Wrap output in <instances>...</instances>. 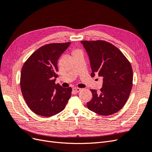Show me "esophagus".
I'll use <instances>...</instances> for the list:
<instances>
[{
	"label": "esophagus",
	"mask_w": 152,
	"mask_h": 152,
	"mask_svg": "<svg viewBox=\"0 0 152 152\" xmlns=\"http://www.w3.org/2000/svg\"><path fill=\"white\" fill-rule=\"evenodd\" d=\"M80 91H81V89L78 88V87H74V88H73V92L74 93H78Z\"/></svg>",
	"instance_id": "obj_1"
}]
</instances>
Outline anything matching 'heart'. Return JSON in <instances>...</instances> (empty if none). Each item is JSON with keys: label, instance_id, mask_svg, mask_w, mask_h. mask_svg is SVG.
Wrapping results in <instances>:
<instances>
[{"label": "heart", "instance_id": "b5f03b06", "mask_svg": "<svg viewBox=\"0 0 152 152\" xmlns=\"http://www.w3.org/2000/svg\"><path fill=\"white\" fill-rule=\"evenodd\" d=\"M77 52H80V50H75V51L73 52V53H77Z\"/></svg>", "mask_w": 152, "mask_h": 152}]
</instances>
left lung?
<instances>
[{
  "mask_svg": "<svg viewBox=\"0 0 152 152\" xmlns=\"http://www.w3.org/2000/svg\"><path fill=\"white\" fill-rule=\"evenodd\" d=\"M89 58L92 73L103 78V87L98 92L90 89L93 98L87 103L91 111L101 115L118 112L130 95L133 80L130 62L117 47L104 40H82Z\"/></svg>",
  "mask_w": 152,
  "mask_h": 152,
  "instance_id": "1",
  "label": "left lung"
}]
</instances>
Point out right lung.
Instances as JSON below:
<instances>
[{
	"mask_svg": "<svg viewBox=\"0 0 152 152\" xmlns=\"http://www.w3.org/2000/svg\"><path fill=\"white\" fill-rule=\"evenodd\" d=\"M71 42L51 43L40 47L22 67L20 87L23 96L32 112L42 117L53 116L65 108L72 87L55 84L57 61Z\"/></svg>",
	"mask_w": 152,
	"mask_h": 152,
	"instance_id": "right-lung-1",
	"label": "right lung"
}]
</instances>
